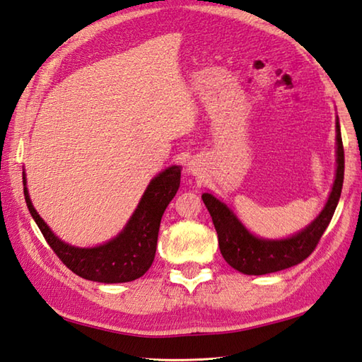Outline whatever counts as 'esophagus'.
<instances>
[{"mask_svg":"<svg viewBox=\"0 0 362 362\" xmlns=\"http://www.w3.org/2000/svg\"><path fill=\"white\" fill-rule=\"evenodd\" d=\"M189 170H194V168H192V167H190V168H189Z\"/></svg>","mask_w":362,"mask_h":362,"instance_id":"obj_1","label":"esophagus"}]
</instances>
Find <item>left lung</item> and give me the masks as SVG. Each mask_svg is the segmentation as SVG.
<instances>
[{
	"label": "left lung",
	"instance_id": "obj_1",
	"mask_svg": "<svg viewBox=\"0 0 362 362\" xmlns=\"http://www.w3.org/2000/svg\"><path fill=\"white\" fill-rule=\"evenodd\" d=\"M337 173L334 181L332 192L315 221L301 233L282 241H266L258 240L250 235L244 225L236 219V216L211 194H203L202 199L204 206L208 208L211 219H213L214 228L219 238V249L231 268L249 276H262L269 272L282 271L291 268V266L304 262L313 250H315L320 238L323 236L326 227H328L334 211L340 199L344 184V143L340 135V126L337 121Z\"/></svg>",
	"mask_w": 362,
	"mask_h": 362
}]
</instances>
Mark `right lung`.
<instances>
[{
    "label": "right lung",
    "instance_id": "obj_1",
    "mask_svg": "<svg viewBox=\"0 0 362 362\" xmlns=\"http://www.w3.org/2000/svg\"><path fill=\"white\" fill-rule=\"evenodd\" d=\"M180 178L181 168L176 165L156 176L149 182L126 228L115 240L93 249L72 247L59 241L33 208L26 190V181H23V192L33 219L36 221L52 250L67 268L88 281L121 284L141 277L153 264L162 214L176 195Z\"/></svg>",
    "mask_w": 362,
    "mask_h": 362
}]
</instances>
